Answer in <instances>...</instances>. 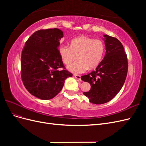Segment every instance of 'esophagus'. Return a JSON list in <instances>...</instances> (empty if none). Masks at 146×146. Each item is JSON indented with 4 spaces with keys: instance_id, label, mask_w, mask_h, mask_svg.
Masks as SVG:
<instances>
[{
    "instance_id": "esophagus-1",
    "label": "esophagus",
    "mask_w": 146,
    "mask_h": 146,
    "mask_svg": "<svg viewBox=\"0 0 146 146\" xmlns=\"http://www.w3.org/2000/svg\"><path fill=\"white\" fill-rule=\"evenodd\" d=\"M74 76L76 77L77 80H81V76L80 75H77V74H74Z\"/></svg>"
}]
</instances>
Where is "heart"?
<instances>
[{
    "label": "heart",
    "instance_id": "obj_1",
    "mask_svg": "<svg viewBox=\"0 0 146 146\" xmlns=\"http://www.w3.org/2000/svg\"><path fill=\"white\" fill-rule=\"evenodd\" d=\"M105 46L103 41L86 36H80L70 41V46H62L59 53L63 63L68 65L77 58L79 61L68 66L74 73H83L88 69L98 67L103 59Z\"/></svg>",
    "mask_w": 146,
    "mask_h": 146
}]
</instances>
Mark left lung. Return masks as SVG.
<instances>
[{"label": "left lung", "mask_w": 146, "mask_h": 146, "mask_svg": "<svg viewBox=\"0 0 146 146\" xmlns=\"http://www.w3.org/2000/svg\"><path fill=\"white\" fill-rule=\"evenodd\" d=\"M106 54L95 70L81 79L91 84L83 94L94 104H103L113 99L120 91L128 71L127 54L122 43L116 38L104 35Z\"/></svg>", "instance_id": "left-lung-1"}]
</instances>
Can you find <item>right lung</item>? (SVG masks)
<instances>
[{"label":"right lung","instance_id":"1","mask_svg":"<svg viewBox=\"0 0 146 146\" xmlns=\"http://www.w3.org/2000/svg\"><path fill=\"white\" fill-rule=\"evenodd\" d=\"M63 32L58 29L35 32L21 55V78L31 94L42 100L54 98L72 74L66 70L58 47ZM59 68H63L60 70Z\"/></svg>","mask_w":146,"mask_h":146}]
</instances>
